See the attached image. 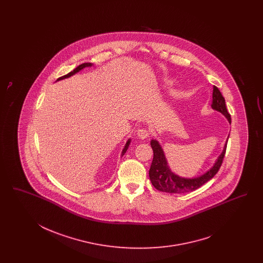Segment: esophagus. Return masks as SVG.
<instances>
[{
	"instance_id": "esophagus-1",
	"label": "esophagus",
	"mask_w": 263,
	"mask_h": 263,
	"mask_svg": "<svg viewBox=\"0 0 263 263\" xmlns=\"http://www.w3.org/2000/svg\"><path fill=\"white\" fill-rule=\"evenodd\" d=\"M137 136L141 139V140H144L147 139L149 136V132L145 129V128H140L137 130Z\"/></svg>"
}]
</instances>
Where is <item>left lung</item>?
<instances>
[{
  "instance_id": "1",
  "label": "left lung",
  "mask_w": 263,
  "mask_h": 263,
  "mask_svg": "<svg viewBox=\"0 0 263 263\" xmlns=\"http://www.w3.org/2000/svg\"><path fill=\"white\" fill-rule=\"evenodd\" d=\"M212 104L211 108L217 111H220L222 115L226 117L228 121L231 123V115L228 112L226 107V101L222 96L221 91L217 87H213V93H212ZM230 137V135H229ZM228 137V140H229ZM228 140L224 143L223 152L219 155L216 160L213 167L209 168L206 173L203 175H199L193 178L181 177L179 175H175L172 172V170L167 165V159L165 156L164 151L157 140H152L151 145L153 149V160L152 166L149 168V178L152 185L161 192H167L171 194H183L188 192L195 191L203 184L206 183L213 176L218 173L219 168L223 163V156L226 154L227 143Z\"/></svg>"
}]
</instances>
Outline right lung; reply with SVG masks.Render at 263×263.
Returning a JSON list of instances; mask_svg holds the SVG:
<instances>
[{"label": "right lung", "mask_w": 263, "mask_h": 263, "mask_svg": "<svg viewBox=\"0 0 263 263\" xmlns=\"http://www.w3.org/2000/svg\"><path fill=\"white\" fill-rule=\"evenodd\" d=\"M90 66H92V64H90V63H85V64H80L79 66H77L74 70H72L71 72H69L68 74H66V75H64V76H62V77H60L59 79L57 80V81H61V80L66 79V78H69V77H71L73 76L74 74H76L77 72H79L80 70H82V69H84L85 67H90ZM130 143H131V140L129 139L126 143H125V145H124V147H123V149H122V152H121V156H123L124 155V153L127 152L128 147H129V145H130Z\"/></svg>", "instance_id": "1"}]
</instances>
